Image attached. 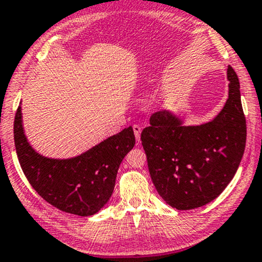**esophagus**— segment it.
<instances>
[{"instance_id": "1", "label": "esophagus", "mask_w": 262, "mask_h": 262, "mask_svg": "<svg viewBox=\"0 0 262 262\" xmlns=\"http://www.w3.org/2000/svg\"><path fill=\"white\" fill-rule=\"evenodd\" d=\"M134 132H135V137L137 139V142L141 141V132H142V128L139 125H134Z\"/></svg>"}]
</instances>
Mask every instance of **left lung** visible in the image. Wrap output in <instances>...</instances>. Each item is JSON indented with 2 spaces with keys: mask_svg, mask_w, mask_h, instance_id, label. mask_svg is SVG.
<instances>
[{
  "mask_svg": "<svg viewBox=\"0 0 262 262\" xmlns=\"http://www.w3.org/2000/svg\"><path fill=\"white\" fill-rule=\"evenodd\" d=\"M229 97L208 123L185 125L171 111L156 112L142 131L148 168L164 201L179 210L212 202L232 181L246 148L239 80L227 67Z\"/></svg>",
  "mask_w": 262,
  "mask_h": 262,
  "instance_id": "left-lung-1",
  "label": "left lung"
}]
</instances>
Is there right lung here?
<instances>
[{
    "label": "right lung",
    "mask_w": 262,
    "mask_h": 262,
    "mask_svg": "<svg viewBox=\"0 0 262 262\" xmlns=\"http://www.w3.org/2000/svg\"><path fill=\"white\" fill-rule=\"evenodd\" d=\"M14 143L20 166L40 198L62 212L94 215L113 193L121 161L135 147L131 126L69 159L47 158L27 141L23 126L21 104L14 119Z\"/></svg>",
    "instance_id": "right-lung-1"
}]
</instances>
